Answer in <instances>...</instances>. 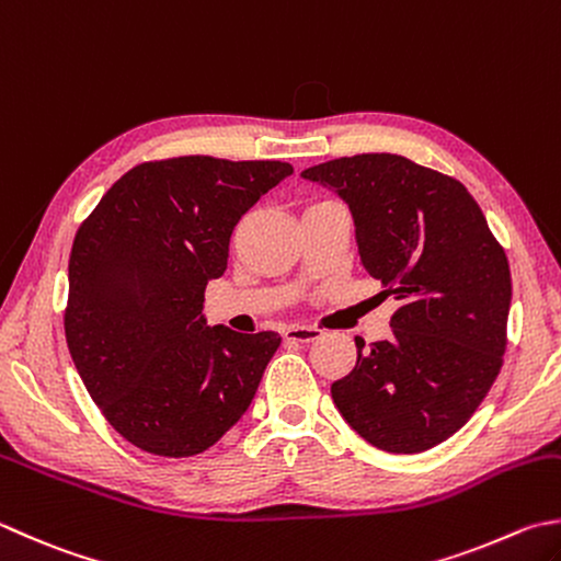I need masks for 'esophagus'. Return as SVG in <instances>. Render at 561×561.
I'll use <instances>...</instances> for the list:
<instances>
[{
  "instance_id": "1",
  "label": "esophagus",
  "mask_w": 561,
  "mask_h": 561,
  "mask_svg": "<svg viewBox=\"0 0 561 561\" xmlns=\"http://www.w3.org/2000/svg\"><path fill=\"white\" fill-rule=\"evenodd\" d=\"M283 336L288 342H300V344H310V342H314V340H320L322 336V332L317 330V327H302V324H290V327H285V332H283Z\"/></svg>"
}]
</instances>
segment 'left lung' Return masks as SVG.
Listing matches in <instances>:
<instances>
[{"label": "left lung", "instance_id": "1", "mask_svg": "<svg viewBox=\"0 0 561 561\" xmlns=\"http://www.w3.org/2000/svg\"><path fill=\"white\" fill-rule=\"evenodd\" d=\"M348 205L362 266L396 295L383 342L356 336L354 371L332 400L368 445L415 454L467 425L501 371L511 268L477 199L396 153L302 171Z\"/></svg>", "mask_w": 561, "mask_h": 561}]
</instances>
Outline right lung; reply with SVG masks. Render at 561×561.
<instances>
[{
	"mask_svg": "<svg viewBox=\"0 0 561 561\" xmlns=\"http://www.w3.org/2000/svg\"><path fill=\"white\" fill-rule=\"evenodd\" d=\"M293 173L280 161L141 163L82 221L68 263L66 340L110 425L158 457H195L249 410L278 332L209 327L205 288L237 221Z\"/></svg>",
	"mask_w": 561,
	"mask_h": 561,
	"instance_id": "1",
	"label": "right lung"
}]
</instances>
